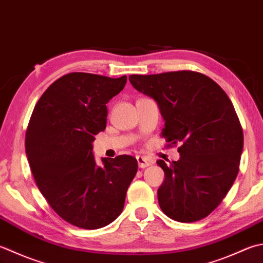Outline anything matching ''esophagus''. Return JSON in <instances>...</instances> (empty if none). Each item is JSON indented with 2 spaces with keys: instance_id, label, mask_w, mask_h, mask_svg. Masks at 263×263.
<instances>
[{
  "instance_id": "obj_1",
  "label": "esophagus",
  "mask_w": 263,
  "mask_h": 263,
  "mask_svg": "<svg viewBox=\"0 0 263 263\" xmlns=\"http://www.w3.org/2000/svg\"><path fill=\"white\" fill-rule=\"evenodd\" d=\"M137 161H138V165L140 168H145L153 164V161H151V159L145 156H137Z\"/></svg>"
}]
</instances>
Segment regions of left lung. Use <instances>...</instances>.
<instances>
[{"label": "left lung", "instance_id": "left-lung-1", "mask_svg": "<svg viewBox=\"0 0 263 263\" xmlns=\"http://www.w3.org/2000/svg\"><path fill=\"white\" fill-rule=\"evenodd\" d=\"M128 80L157 102L165 140L181 143L178 161L170 165L157 161L165 172L157 190L159 206L179 222L208 217L233 186L243 153V130L229 97L196 71L130 75Z\"/></svg>", "mask_w": 263, "mask_h": 263}]
</instances>
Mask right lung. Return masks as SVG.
<instances>
[{
	"label": "right lung",
	"mask_w": 263,
	"mask_h": 263,
	"mask_svg": "<svg viewBox=\"0 0 263 263\" xmlns=\"http://www.w3.org/2000/svg\"><path fill=\"white\" fill-rule=\"evenodd\" d=\"M127 77L70 73L53 82L36 104L26 132V156L36 184L55 213L83 229L112 222L136 177L133 156L93 155L95 136L107 124V104Z\"/></svg>",
	"instance_id": "right-lung-1"
}]
</instances>
